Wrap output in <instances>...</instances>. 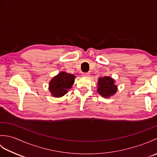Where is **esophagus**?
<instances>
[{
    "instance_id": "obj_1",
    "label": "esophagus",
    "mask_w": 157,
    "mask_h": 157,
    "mask_svg": "<svg viewBox=\"0 0 157 157\" xmlns=\"http://www.w3.org/2000/svg\"><path fill=\"white\" fill-rule=\"evenodd\" d=\"M90 75V73H83V76L84 77H89Z\"/></svg>"
}]
</instances>
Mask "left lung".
<instances>
[{
  "label": "left lung",
  "mask_w": 157,
  "mask_h": 157,
  "mask_svg": "<svg viewBox=\"0 0 157 157\" xmlns=\"http://www.w3.org/2000/svg\"><path fill=\"white\" fill-rule=\"evenodd\" d=\"M115 82V79L110 76L99 78L97 87L98 94L106 98L115 95L118 89Z\"/></svg>",
  "instance_id": "left-lung-1"
}]
</instances>
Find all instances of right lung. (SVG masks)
Segmentation results:
<instances>
[{
  "mask_svg": "<svg viewBox=\"0 0 157 157\" xmlns=\"http://www.w3.org/2000/svg\"><path fill=\"white\" fill-rule=\"evenodd\" d=\"M76 76L65 71L60 72L51 79L49 82L48 89L51 95L60 98L66 94L74 84Z\"/></svg>",
  "mask_w": 157,
  "mask_h": 157,
  "instance_id": "1",
  "label": "right lung"
}]
</instances>
